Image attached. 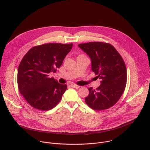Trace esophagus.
Segmentation results:
<instances>
[{
    "label": "esophagus",
    "mask_w": 150,
    "mask_h": 150,
    "mask_svg": "<svg viewBox=\"0 0 150 150\" xmlns=\"http://www.w3.org/2000/svg\"><path fill=\"white\" fill-rule=\"evenodd\" d=\"M71 87L75 88H79L80 87V86H79V85H76V84H71Z\"/></svg>",
    "instance_id": "34e87169"
}]
</instances>
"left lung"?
<instances>
[{"label": "left lung", "instance_id": "obj_1", "mask_svg": "<svg viewBox=\"0 0 150 150\" xmlns=\"http://www.w3.org/2000/svg\"><path fill=\"white\" fill-rule=\"evenodd\" d=\"M91 60V69L101 80L96 88H88L85 101L94 110H103L114 105L120 99L126 85L125 63L116 49L110 44L89 42L78 45Z\"/></svg>", "mask_w": 150, "mask_h": 150}]
</instances>
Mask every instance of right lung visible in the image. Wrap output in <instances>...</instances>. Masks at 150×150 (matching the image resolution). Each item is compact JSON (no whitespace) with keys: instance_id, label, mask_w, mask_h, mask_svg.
I'll use <instances>...</instances> for the list:
<instances>
[{"instance_id":"1","label":"right lung","mask_w":150,"mask_h":150,"mask_svg":"<svg viewBox=\"0 0 150 150\" xmlns=\"http://www.w3.org/2000/svg\"><path fill=\"white\" fill-rule=\"evenodd\" d=\"M73 44L48 43L32 47L21 61L17 82L20 93L33 108L46 111L60 102L67 89L49 76L56 72Z\"/></svg>"}]
</instances>
